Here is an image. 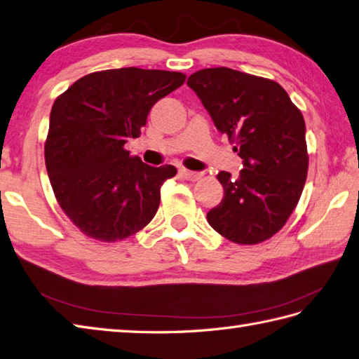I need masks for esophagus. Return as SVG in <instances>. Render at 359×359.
Masks as SVG:
<instances>
[{
  "label": "esophagus",
  "mask_w": 359,
  "mask_h": 359,
  "mask_svg": "<svg viewBox=\"0 0 359 359\" xmlns=\"http://www.w3.org/2000/svg\"><path fill=\"white\" fill-rule=\"evenodd\" d=\"M180 175L184 180H187V181H198V180H201V177H203V173H199V172H191V170H186V169H182V170H180Z\"/></svg>",
  "instance_id": "esophagus-1"
}]
</instances>
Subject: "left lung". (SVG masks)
I'll use <instances>...</instances> for the list:
<instances>
[{
    "label": "left lung",
    "instance_id": "1",
    "mask_svg": "<svg viewBox=\"0 0 359 359\" xmlns=\"http://www.w3.org/2000/svg\"><path fill=\"white\" fill-rule=\"evenodd\" d=\"M187 85L243 160L238 178L217 173L224 198L207 213L208 224L241 245L273 238L299 204L308 177L300 109L277 82L226 67L199 69Z\"/></svg>",
    "mask_w": 359,
    "mask_h": 359
}]
</instances>
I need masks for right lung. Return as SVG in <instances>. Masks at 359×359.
<instances>
[{
	"label": "right lung",
	"mask_w": 359,
	"mask_h": 359,
	"mask_svg": "<svg viewBox=\"0 0 359 359\" xmlns=\"http://www.w3.org/2000/svg\"><path fill=\"white\" fill-rule=\"evenodd\" d=\"M184 81L164 69H103L55 100L43 146L47 173L60 208L85 236L123 241L152 221L163 182L177 169L147 165L125 143L140 137L151 108Z\"/></svg>",
	"instance_id": "1"
}]
</instances>
